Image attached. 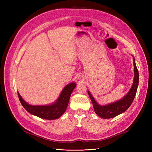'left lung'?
Masks as SVG:
<instances>
[{
	"label": "left lung",
	"mask_w": 152,
	"mask_h": 152,
	"mask_svg": "<svg viewBox=\"0 0 152 152\" xmlns=\"http://www.w3.org/2000/svg\"><path fill=\"white\" fill-rule=\"evenodd\" d=\"M133 63H134V77L133 84L131 89L128 92L127 94L124 96L122 99L117 102L110 103L107 105H100L96 102L94 98L93 97L88 91V94L93 103V107L95 113L99 117L102 118H111L116 117L122 113L126 112L131 105L133 100L136 94V91L139 83V73L136 65L135 59L133 57Z\"/></svg>",
	"instance_id": "8db88e82"
}]
</instances>
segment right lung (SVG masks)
I'll return each instance as SVG.
<instances>
[{
  "label": "right lung",
  "instance_id": "right-lung-1",
  "mask_svg": "<svg viewBox=\"0 0 152 152\" xmlns=\"http://www.w3.org/2000/svg\"><path fill=\"white\" fill-rule=\"evenodd\" d=\"M75 82L66 85L59 95L58 99L53 104L49 105H31L27 103L18 93L20 102L27 112L41 118L46 120H54L60 117L65 113L72 91L75 88Z\"/></svg>",
  "mask_w": 152,
  "mask_h": 152
}]
</instances>
